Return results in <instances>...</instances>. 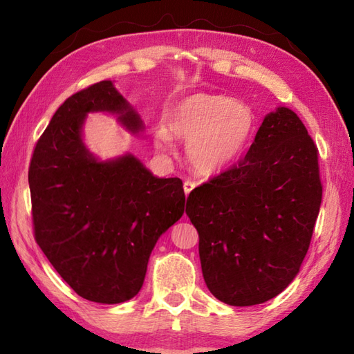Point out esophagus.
Listing matches in <instances>:
<instances>
[{
	"label": "esophagus",
	"mask_w": 354,
	"mask_h": 354,
	"mask_svg": "<svg viewBox=\"0 0 354 354\" xmlns=\"http://www.w3.org/2000/svg\"><path fill=\"white\" fill-rule=\"evenodd\" d=\"M196 187V183L194 181H190V179H187V181L184 183V192H185V196H189L190 192Z\"/></svg>",
	"instance_id": "34e87169"
}]
</instances>
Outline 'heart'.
<instances>
[{
  "mask_svg": "<svg viewBox=\"0 0 354 354\" xmlns=\"http://www.w3.org/2000/svg\"><path fill=\"white\" fill-rule=\"evenodd\" d=\"M162 123L155 129V145L167 149L171 137L187 140L185 153L192 167L212 176L242 156L254 137L257 118L243 102L221 94L193 93L170 104Z\"/></svg>",
  "mask_w": 354,
  "mask_h": 354,
  "instance_id": "obj_1",
  "label": "heart"
}]
</instances>
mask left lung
<instances>
[{
  "label": "left lung",
  "instance_id": "1",
  "mask_svg": "<svg viewBox=\"0 0 354 354\" xmlns=\"http://www.w3.org/2000/svg\"><path fill=\"white\" fill-rule=\"evenodd\" d=\"M321 199L318 147L295 112L278 108L245 158L187 198L209 292L240 307L283 292L309 250Z\"/></svg>",
  "mask_w": 354,
  "mask_h": 354
}]
</instances>
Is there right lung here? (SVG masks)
<instances>
[{
	"label": "right lung",
	"instance_id": "obj_1",
	"mask_svg": "<svg viewBox=\"0 0 354 354\" xmlns=\"http://www.w3.org/2000/svg\"><path fill=\"white\" fill-rule=\"evenodd\" d=\"M118 114L127 129L142 123L111 80L68 97L37 140L28 167L35 240L82 298L118 304L145 281L156 240L181 219L179 178H156L137 158L100 162L82 141L88 112Z\"/></svg>",
	"mask_w": 354,
	"mask_h": 354
}]
</instances>
